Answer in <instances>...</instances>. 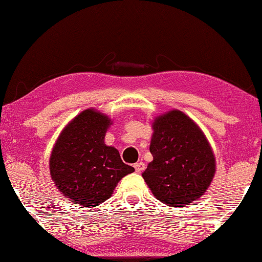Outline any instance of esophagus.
I'll return each mask as SVG.
<instances>
[{"label":"esophagus","instance_id":"34e87169","mask_svg":"<svg viewBox=\"0 0 262 262\" xmlns=\"http://www.w3.org/2000/svg\"><path fill=\"white\" fill-rule=\"evenodd\" d=\"M134 167H135L137 172H141L145 169V164L143 162H137Z\"/></svg>","mask_w":262,"mask_h":262}]
</instances>
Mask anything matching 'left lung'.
<instances>
[{"instance_id": "8db88e82", "label": "left lung", "mask_w": 262, "mask_h": 262, "mask_svg": "<svg viewBox=\"0 0 262 262\" xmlns=\"http://www.w3.org/2000/svg\"><path fill=\"white\" fill-rule=\"evenodd\" d=\"M153 128V161L143 177L158 200L184 207L200 198L213 180L212 148L198 125L180 110L159 116Z\"/></svg>"}]
</instances>
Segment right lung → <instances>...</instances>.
I'll return each instance as SVG.
<instances>
[{
  "mask_svg": "<svg viewBox=\"0 0 262 262\" xmlns=\"http://www.w3.org/2000/svg\"><path fill=\"white\" fill-rule=\"evenodd\" d=\"M110 119L87 109L64 128L50 157V175L57 189L84 207H95L112 195L117 183L135 171L116 148L103 143Z\"/></svg>",
  "mask_w": 262,
  "mask_h": 262,
  "instance_id": "add662e5",
  "label": "right lung"
}]
</instances>
